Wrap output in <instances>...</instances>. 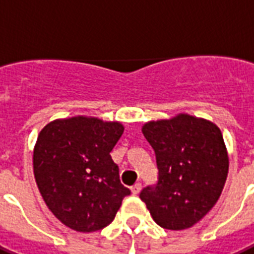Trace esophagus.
I'll use <instances>...</instances> for the list:
<instances>
[{"mask_svg":"<svg viewBox=\"0 0 254 254\" xmlns=\"http://www.w3.org/2000/svg\"><path fill=\"white\" fill-rule=\"evenodd\" d=\"M140 190H141L140 183H136V184H133V186L131 187V192H132V194H137L139 192H140Z\"/></svg>","mask_w":254,"mask_h":254,"instance_id":"1","label":"esophagus"}]
</instances>
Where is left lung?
Here are the masks:
<instances>
[{
    "label": "left lung",
    "mask_w": 254,
    "mask_h": 254,
    "mask_svg": "<svg viewBox=\"0 0 254 254\" xmlns=\"http://www.w3.org/2000/svg\"><path fill=\"white\" fill-rule=\"evenodd\" d=\"M141 132L159 170L158 183L140 192L141 201L164 229L190 228L213 208L227 180L223 133L215 123L188 114L148 122Z\"/></svg>",
    "instance_id": "obj_1"
}]
</instances>
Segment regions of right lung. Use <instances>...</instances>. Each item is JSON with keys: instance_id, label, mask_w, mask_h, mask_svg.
<instances>
[{"instance_id": "add662e5", "label": "right lung", "mask_w": 254, "mask_h": 254, "mask_svg": "<svg viewBox=\"0 0 254 254\" xmlns=\"http://www.w3.org/2000/svg\"><path fill=\"white\" fill-rule=\"evenodd\" d=\"M125 127L98 118L57 119L41 129L33 154L38 190L53 215L76 232L111 224L131 193L111 159Z\"/></svg>"}]
</instances>
